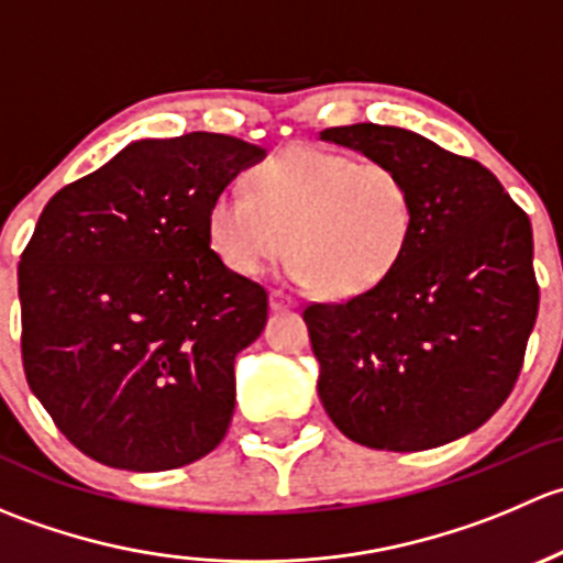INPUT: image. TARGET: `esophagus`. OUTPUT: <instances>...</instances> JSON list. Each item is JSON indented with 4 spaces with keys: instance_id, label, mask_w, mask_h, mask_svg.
<instances>
[{
    "instance_id": "34e87169",
    "label": "esophagus",
    "mask_w": 563,
    "mask_h": 563,
    "mask_svg": "<svg viewBox=\"0 0 563 563\" xmlns=\"http://www.w3.org/2000/svg\"><path fill=\"white\" fill-rule=\"evenodd\" d=\"M269 308L272 310H291L297 308V299L286 291H272L269 294Z\"/></svg>"
}]
</instances>
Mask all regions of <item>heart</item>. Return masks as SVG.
<instances>
[{"label": "heart", "mask_w": 563, "mask_h": 563, "mask_svg": "<svg viewBox=\"0 0 563 563\" xmlns=\"http://www.w3.org/2000/svg\"><path fill=\"white\" fill-rule=\"evenodd\" d=\"M417 229L400 168L316 146H288L250 174V192L223 190L207 212L209 247L242 277L264 272L291 242V280L356 297L395 272Z\"/></svg>", "instance_id": "heart-1"}]
</instances>
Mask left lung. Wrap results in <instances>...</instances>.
Instances as JSON below:
<instances>
[{
	"label": "left lung",
	"instance_id": "obj_1",
	"mask_svg": "<svg viewBox=\"0 0 563 563\" xmlns=\"http://www.w3.org/2000/svg\"><path fill=\"white\" fill-rule=\"evenodd\" d=\"M321 139L400 168L417 229L387 280L305 308L318 397L371 450L450 444L501 408L523 367L539 310L531 220L482 163L411 130L362 122Z\"/></svg>",
	"mask_w": 563,
	"mask_h": 563
}]
</instances>
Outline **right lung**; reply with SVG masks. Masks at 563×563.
Returning <instances> with one entry per match:
<instances>
[{
    "instance_id": "right-lung-1",
    "label": "right lung",
    "mask_w": 563,
    "mask_h": 563,
    "mask_svg": "<svg viewBox=\"0 0 563 563\" xmlns=\"http://www.w3.org/2000/svg\"><path fill=\"white\" fill-rule=\"evenodd\" d=\"M261 157L220 133L135 141L45 203L19 264L21 360L87 457L168 471L229 433L234 360L269 297L220 264L207 212Z\"/></svg>"
}]
</instances>
